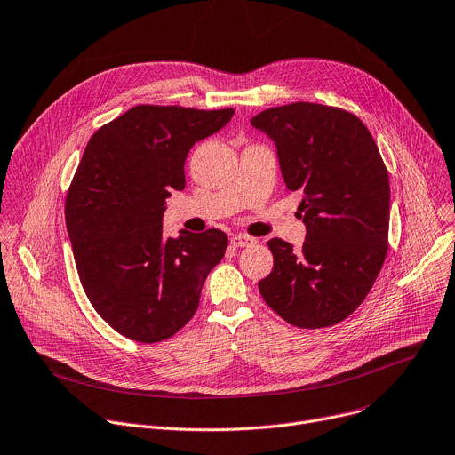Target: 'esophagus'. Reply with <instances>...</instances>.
I'll use <instances>...</instances> for the list:
<instances>
[{"label": "esophagus", "instance_id": "esophagus-1", "mask_svg": "<svg viewBox=\"0 0 455 455\" xmlns=\"http://www.w3.org/2000/svg\"><path fill=\"white\" fill-rule=\"evenodd\" d=\"M256 243H258L256 237H251V235H246V234H234V235H230V244L237 246V249H246V246H252Z\"/></svg>", "mask_w": 455, "mask_h": 455}]
</instances>
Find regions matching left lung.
<instances>
[{
  "instance_id": "1",
  "label": "left lung",
  "mask_w": 455,
  "mask_h": 455,
  "mask_svg": "<svg viewBox=\"0 0 455 455\" xmlns=\"http://www.w3.org/2000/svg\"><path fill=\"white\" fill-rule=\"evenodd\" d=\"M277 148L286 188L299 192L303 249L270 239L265 303L299 328L347 319L374 286L388 251L390 183L364 123L338 107L291 103L252 117Z\"/></svg>"
}]
</instances>
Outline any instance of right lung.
I'll return each instance as SVG.
<instances>
[{
  "instance_id": "add662e5",
  "label": "right lung",
  "mask_w": 455,
  "mask_h": 455,
  "mask_svg": "<svg viewBox=\"0 0 455 455\" xmlns=\"http://www.w3.org/2000/svg\"><path fill=\"white\" fill-rule=\"evenodd\" d=\"M232 114L138 105L91 138L67 192L65 220L84 291L121 336L140 343L172 338L223 259L225 232L167 237L161 220L171 190L185 188L188 150Z\"/></svg>"
}]
</instances>
